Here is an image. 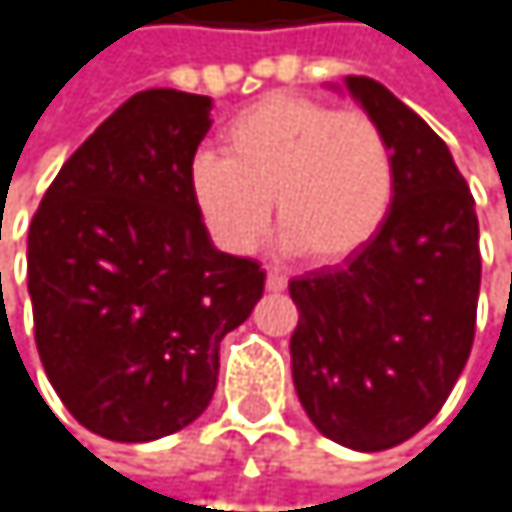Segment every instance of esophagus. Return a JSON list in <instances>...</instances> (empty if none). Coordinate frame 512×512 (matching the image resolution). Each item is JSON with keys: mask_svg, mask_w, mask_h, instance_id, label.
Listing matches in <instances>:
<instances>
[{"mask_svg": "<svg viewBox=\"0 0 512 512\" xmlns=\"http://www.w3.org/2000/svg\"><path fill=\"white\" fill-rule=\"evenodd\" d=\"M285 288H288V276H282V273L270 270V273H267V291H273V294H282Z\"/></svg>", "mask_w": 512, "mask_h": 512, "instance_id": "esophagus-1", "label": "esophagus"}]
</instances>
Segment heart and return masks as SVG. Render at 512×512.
<instances>
[{"mask_svg": "<svg viewBox=\"0 0 512 512\" xmlns=\"http://www.w3.org/2000/svg\"><path fill=\"white\" fill-rule=\"evenodd\" d=\"M224 157L200 151L188 188L212 239L251 254L270 233L273 203L285 245L312 264H337L385 224L397 169L379 121L312 96L267 93L221 133Z\"/></svg>", "mask_w": 512, "mask_h": 512, "instance_id": "heart-1", "label": "heart"}]
</instances>
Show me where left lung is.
<instances>
[{"label": "left lung", "instance_id": "obj_1", "mask_svg": "<svg viewBox=\"0 0 512 512\" xmlns=\"http://www.w3.org/2000/svg\"><path fill=\"white\" fill-rule=\"evenodd\" d=\"M346 87L385 130L397 191L343 267L291 279V373L312 425L358 452L419 434L461 376L480 297V224L446 142L385 84Z\"/></svg>", "mask_w": 512, "mask_h": 512}]
</instances>
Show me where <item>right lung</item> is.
Wrapping results in <instances>:
<instances>
[{"label":"right lung","instance_id":"add662e5","mask_svg":"<svg viewBox=\"0 0 512 512\" xmlns=\"http://www.w3.org/2000/svg\"><path fill=\"white\" fill-rule=\"evenodd\" d=\"M212 99L133 93L63 163L29 224L35 349L93 434L145 443L215 394L221 340L264 294V270L209 242L188 166Z\"/></svg>","mask_w":512,"mask_h":512}]
</instances>
